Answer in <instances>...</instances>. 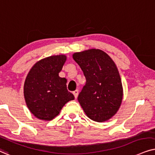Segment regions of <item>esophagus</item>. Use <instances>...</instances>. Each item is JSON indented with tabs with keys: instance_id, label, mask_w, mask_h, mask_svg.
<instances>
[{
	"instance_id": "esophagus-1",
	"label": "esophagus",
	"mask_w": 155,
	"mask_h": 155,
	"mask_svg": "<svg viewBox=\"0 0 155 155\" xmlns=\"http://www.w3.org/2000/svg\"><path fill=\"white\" fill-rule=\"evenodd\" d=\"M73 94H74V97H75V98H76L78 97V95H79V91L78 90L74 91L73 92Z\"/></svg>"
}]
</instances>
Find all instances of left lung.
I'll return each mask as SVG.
<instances>
[{"instance_id": "left-lung-1", "label": "left lung", "mask_w": 155, "mask_h": 155, "mask_svg": "<svg viewBox=\"0 0 155 155\" xmlns=\"http://www.w3.org/2000/svg\"><path fill=\"white\" fill-rule=\"evenodd\" d=\"M73 59L86 81L78 96L80 105L90 119L108 120L117 113L123 99L122 82L116 65L100 49L74 53Z\"/></svg>"}]
</instances>
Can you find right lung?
Here are the masks:
<instances>
[{
    "label": "right lung",
    "instance_id": "1",
    "mask_svg": "<svg viewBox=\"0 0 155 155\" xmlns=\"http://www.w3.org/2000/svg\"><path fill=\"white\" fill-rule=\"evenodd\" d=\"M66 59L64 55H57L42 59L27 76L25 99L29 110L39 119L52 120L67 102L74 99L67 90V79L59 76Z\"/></svg>",
    "mask_w": 155,
    "mask_h": 155
}]
</instances>
